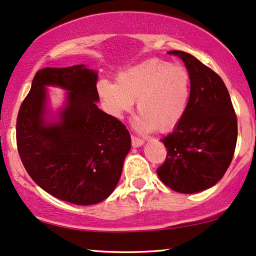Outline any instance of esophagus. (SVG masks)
<instances>
[{
  "mask_svg": "<svg viewBox=\"0 0 256 256\" xmlns=\"http://www.w3.org/2000/svg\"><path fill=\"white\" fill-rule=\"evenodd\" d=\"M144 141L142 140V138L135 136V135H132V144H133V147H140L142 146Z\"/></svg>",
  "mask_w": 256,
  "mask_h": 256,
  "instance_id": "obj_1",
  "label": "esophagus"
}]
</instances>
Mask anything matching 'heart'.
Listing matches in <instances>:
<instances>
[{"label":"heart","mask_w":256,"mask_h":256,"mask_svg":"<svg viewBox=\"0 0 256 256\" xmlns=\"http://www.w3.org/2000/svg\"><path fill=\"white\" fill-rule=\"evenodd\" d=\"M98 94L110 115L121 118L136 108L135 127L142 133L174 128L184 118L190 100V76L184 68L162 59H150L121 72L116 84L100 80Z\"/></svg>","instance_id":"b5f03b06"}]
</instances>
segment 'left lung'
Returning <instances> with one entry per match:
<instances>
[{"label":"left lung","mask_w":256,"mask_h":256,"mask_svg":"<svg viewBox=\"0 0 256 256\" xmlns=\"http://www.w3.org/2000/svg\"><path fill=\"white\" fill-rule=\"evenodd\" d=\"M185 62L191 82L184 118L162 138L167 156L156 170L180 194H194L220 180L234 156L238 118L222 78L190 53L170 51Z\"/></svg>","instance_id":"8db88e82"}]
</instances>
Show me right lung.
I'll return each mask as SVG.
<instances>
[{"mask_svg":"<svg viewBox=\"0 0 256 256\" xmlns=\"http://www.w3.org/2000/svg\"><path fill=\"white\" fill-rule=\"evenodd\" d=\"M96 72L84 65L41 68L16 120L18 152L28 174L50 194L77 205L112 194L132 144L126 126L96 106ZM45 84L69 91L58 125L43 120Z\"/></svg>","mask_w":256,"mask_h":256,"instance_id":"right-lung-1","label":"right lung"}]
</instances>
